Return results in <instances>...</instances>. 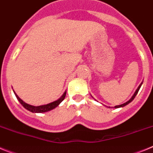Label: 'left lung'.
<instances>
[{
	"mask_svg": "<svg viewBox=\"0 0 153 153\" xmlns=\"http://www.w3.org/2000/svg\"><path fill=\"white\" fill-rule=\"evenodd\" d=\"M142 84H143V83H140V86H139V87H138V88H137V90H136V92H135V93H134V94H133V96H132V97H131V99H130V100H128V101H127V102H126L125 103H123V104H121V105H119V106H114V108H120V107H123V106H126L127 104H129V102H132V101L133 100H134V98H135V97H136V94H137V93H138V92H139V90H140V87H141ZM109 108H110V107H109Z\"/></svg>",
	"mask_w": 153,
	"mask_h": 153,
	"instance_id": "left-lung-1",
	"label": "left lung"
}]
</instances>
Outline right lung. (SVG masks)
I'll return each mask as SVG.
<instances>
[{
    "instance_id": "obj_1",
    "label": "right lung",
    "mask_w": 153,
    "mask_h": 153,
    "mask_svg": "<svg viewBox=\"0 0 153 153\" xmlns=\"http://www.w3.org/2000/svg\"><path fill=\"white\" fill-rule=\"evenodd\" d=\"M66 93H67V91H65L64 93L63 94V96H62L60 99H58L57 100L54 101V102H51V103L47 104V105H43V106H34L29 105V104L26 103V102H24V101L16 94L15 92H14V94H15L16 97H17V99L19 100V102H21V105H22L25 109H27V110H29V111L32 112V113H45V112H48L50 111V110H51V109H54V108H56V106L64 100L65 97H66Z\"/></svg>"
}]
</instances>
